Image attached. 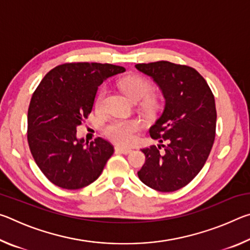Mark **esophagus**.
Masks as SVG:
<instances>
[{"label": "esophagus", "mask_w": 250, "mask_h": 250, "mask_svg": "<svg viewBox=\"0 0 250 250\" xmlns=\"http://www.w3.org/2000/svg\"><path fill=\"white\" fill-rule=\"evenodd\" d=\"M116 151L118 153H124V154H129L131 153V149H128V147H122V146H116Z\"/></svg>", "instance_id": "34e87169"}]
</instances>
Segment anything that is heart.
<instances>
[{
    "label": "heart",
    "instance_id": "heart-1",
    "mask_svg": "<svg viewBox=\"0 0 250 250\" xmlns=\"http://www.w3.org/2000/svg\"><path fill=\"white\" fill-rule=\"evenodd\" d=\"M119 86L121 90L129 97L131 100L139 101L145 98V97L151 91V84L145 78L140 76L132 75L126 76L119 82ZM105 95V90L101 89L96 97L95 105L99 109L103 104V101ZM141 128L140 122L138 120H124V119H115L110 121L105 125L104 133L110 140L121 146H130L137 139V133Z\"/></svg>",
    "mask_w": 250,
    "mask_h": 250
}]
</instances>
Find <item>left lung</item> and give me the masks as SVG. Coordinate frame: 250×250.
I'll list each match as a JSON object with an SVG mask.
<instances>
[{
    "label": "left lung",
    "instance_id": "1",
    "mask_svg": "<svg viewBox=\"0 0 250 250\" xmlns=\"http://www.w3.org/2000/svg\"><path fill=\"white\" fill-rule=\"evenodd\" d=\"M135 68L153 79L166 104L150 128L155 146L142 149L146 163L139 179L159 192H174L188 185L204 167L215 140L216 108L206 80L192 67L161 61L137 64Z\"/></svg>",
    "mask_w": 250,
    "mask_h": 250
}]
</instances>
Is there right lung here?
I'll return each instance as SVG.
<instances>
[{"instance_id": "add662e5", "label": "right lung", "mask_w": 250, "mask_h": 250, "mask_svg": "<svg viewBox=\"0 0 250 250\" xmlns=\"http://www.w3.org/2000/svg\"><path fill=\"white\" fill-rule=\"evenodd\" d=\"M125 71L111 64L69 62L53 68L36 88L28 107L27 141L37 167L53 184L78 189L100 176L113 146L100 137L84 143L76 132L91 112L98 87Z\"/></svg>"}]
</instances>
